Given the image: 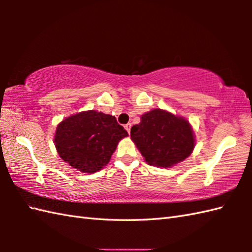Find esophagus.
<instances>
[{"instance_id":"esophagus-1","label":"esophagus","mask_w":252,"mask_h":252,"mask_svg":"<svg viewBox=\"0 0 252 252\" xmlns=\"http://www.w3.org/2000/svg\"><path fill=\"white\" fill-rule=\"evenodd\" d=\"M125 127H126V130L127 131V133H129V134H130V132H131V123H126V125L125 126Z\"/></svg>"}]
</instances>
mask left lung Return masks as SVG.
<instances>
[{"mask_svg":"<svg viewBox=\"0 0 252 252\" xmlns=\"http://www.w3.org/2000/svg\"><path fill=\"white\" fill-rule=\"evenodd\" d=\"M131 138L148 164L162 168L183 161L195 146L189 121L161 109L144 114L131 127Z\"/></svg>","mask_w":252,"mask_h":252,"instance_id":"left-lung-1","label":"left lung"}]
</instances>
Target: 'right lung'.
<instances>
[{
  "label": "right lung",
  "instance_id": "right-lung-1",
  "mask_svg": "<svg viewBox=\"0 0 252 252\" xmlns=\"http://www.w3.org/2000/svg\"><path fill=\"white\" fill-rule=\"evenodd\" d=\"M126 136L127 132L114 116L90 110L63 120L54 142L63 161L81 172L94 173L109 162L118 143Z\"/></svg>",
  "mask_w": 252,
  "mask_h": 252
}]
</instances>
